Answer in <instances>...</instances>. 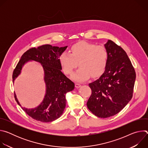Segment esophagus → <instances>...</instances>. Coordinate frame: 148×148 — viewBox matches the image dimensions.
Masks as SVG:
<instances>
[{
    "label": "esophagus",
    "mask_w": 148,
    "mask_h": 148,
    "mask_svg": "<svg viewBox=\"0 0 148 148\" xmlns=\"http://www.w3.org/2000/svg\"><path fill=\"white\" fill-rule=\"evenodd\" d=\"M75 87L76 88H79L81 86V84H79V83H75Z\"/></svg>",
    "instance_id": "34e87169"
}]
</instances>
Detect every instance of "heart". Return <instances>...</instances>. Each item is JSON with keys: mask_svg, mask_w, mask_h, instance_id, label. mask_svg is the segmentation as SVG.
<instances>
[{"mask_svg": "<svg viewBox=\"0 0 148 148\" xmlns=\"http://www.w3.org/2000/svg\"><path fill=\"white\" fill-rule=\"evenodd\" d=\"M108 53L104 46L87 42H79L72 46L71 53L64 52L60 57L63 71L71 75L77 67L79 68L71 76L77 82L87 80L91 75L96 77L101 75L107 64Z\"/></svg>", "mask_w": 148, "mask_h": 148, "instance_id": "heart-1", "label": "heart"}]
</instances>
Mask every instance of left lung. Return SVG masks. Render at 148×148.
Masks as SVG:
<instances>
[{
	"mask_svg": "<svg viewBox=\"0 0 148 148\" xmlns=\"http://www.w3.org/2000/svg\"><path fill=\"white\" fill-rule=\"evenodd\" d=\"M108 53L105 71L90 83L92 94L87 106L95 116L105 118L120 112L132 97L136 74L126 52L109 40L104 45Z\"/></svg>",
	"mask_w": 148,
	"mask_h": 148,
	"instance_id": "1",
	"label": "left lung"
}]
</instances>
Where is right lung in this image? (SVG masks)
<instances>
[{
	"label": "right lung",
	"mask_w": 148,
	"mask_h": 148,
	"mask_svg": "<svg viewBox=\"0 0 148 148\" xmlns=\"http://www.w3.org/2000/svg\"><path fill=\"white\" fill-rule=\"evenodd\" d=\"M67 47L45 45L32 48L21 57L13 71L12 78L14 83L27 62H37L43 68L46 93L43 101L38 106L33 108L23 107L14 93L16 101L21 108L28 115L37 121L50 122L60 118L66 108V94L74 88V83L62 73L59 60Z\"/></svg>",
	"instance_id": "1"
}]
</instances>
